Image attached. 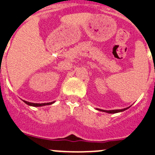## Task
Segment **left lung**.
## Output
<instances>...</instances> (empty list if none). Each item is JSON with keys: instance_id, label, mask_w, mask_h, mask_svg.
I'll list each match as a JSON object with an SVG mask.
<instances>
[{"instance_id": "obj_1", "label": "left lung", "mask_w": 155, "mask_h": 155, "mask_svg": "<svg viewBox=\"0 0 155 155\" xmlns=\"http://www.w3.org/2000/svg\"><path fill=\"white\" fill-rule=\"evenodd\" d=\"M130 107V106H129V107L125 108V109H114V110H103V109H97V110L102 111V112H105V113H121V112H124V111L127 110V109Z\"/></svg>"}]
</instances>
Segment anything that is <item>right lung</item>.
Instances as JSON below:
<instances>
[{
    "label": "right lung",
    "mask_w": 155,
    "mask_h": 155,
    "mask_svg": "<svg viewBox=\"0 0 155 155\" xmlns=\"http://www.w3.org/2000/svg\"><path fill=\"white\" fill-rule=\"evenodd\" d=\"M23 102H24L25 104H27V105H31V106H34V107H39V106H43V105H51V104L55 102H48V103H32V102H27V101H25V100H23Z\"/></svg>",
    "instance_id": "right-lung-1"
}]
</instances>
